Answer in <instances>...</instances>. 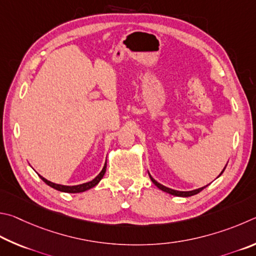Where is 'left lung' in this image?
I'll list each match as a JSON object with an SVG mask.
<instances>
[{
    "label": "left lung",
    "mask_w": 256,
    "mask_h": 256,
    "mask_svg": "<svg viewBox=\"0 0 256 256\" xmlns=\"http://www.w3.org/2000/svg\"><path fill=\"white\" fill-rule=\"evenodd\" d=\"M225 168H226V166L224 168V170L222 171V173L219 174V176H222V172L225 171ZM148 176H150V180H152V182L154 183V184L158 188V189H160L162 191H164V192H166V194H172V196H194V194H199L200 191H202L206 186H202V188H199V189H196V190H192V191H178V190H173V189H170V188H166V186H164L163 184H160V183H158V181L156 180H154L153 178H152V176L150 174L148 173Z\"/></svg>",
    "instance_id": "8db88e82"
}]
</instances>
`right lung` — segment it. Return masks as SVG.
<instances>
[{
  "mask_svg": "<svg viewBox=\"0 0 256 256\" xmlns=\"http://www.w3.org/2000/svg\"><path fill=\"white\" fill-rule=\"evenodd\" d=\"M106 164L104 166H103L102 171L98 174V176H96L93 178L92 181L90 182H86V183H83V184H78V186H62V184H56V183H52L50 181L46 180V178H42V176H39L40 178L46 183V184H48L49 186L54 188V189H56L58 191H62V192H67V194H78V192H84L86 191L88 189H91V188L96 186L98 182L101 181V178H103V176H104L106 173Z\"/></svg>",
  "mask_w": 256,
  "mask_h": 256,
  "instance_id": "right-lung-1",
  "label": "right lung"
}]
</instances>
